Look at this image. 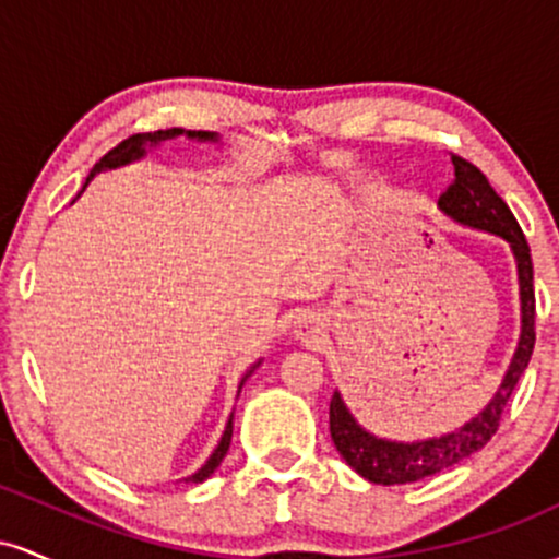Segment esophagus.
Masks as SVG:
<instances>
[{
  "label": "esophagus",
  "mask_w": 559,
  "mask_h": 559,
  "mask_svg": "<svg viewBox=\"0 0 559 559\" xmlns=\"http://www.w3.org/2000/svg\"><path fill=\"white\" fill-rule=\"evenodd\" d=\"M316 333H320V331H318V320L312 318V316H307V318L299 323L297 336H299V338H316Z\"/></svg>",
  "instance_id": "1"
}]
</instances>
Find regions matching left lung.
Returning a JSON list of instances; mask_svg holds the SVG:
<instances>
[{"label": "left lung", "instance_id": "8db88e82", "mask_svg": "<svg viewBox=\"0 0 559 559\" xmlns=\"http://www.w3.org/2000/svg\"><path fill=\"white\" fill-rule=\"evenodd\" d=\"M454 181L444 194L439 197L441 213L463 226L489 230L493 236H502L510 243L518 262V284H521V342L507 368L502 386L497 389L493 400L473 420H467L457 431L426 441H389L378 439L352 418L338 391H333L331 400V439L338 454L346 460L352 471L360 473L370 484H413L447 467L463 463L473 452L489 444L497 433L499 420L510 402L512 391L521 381L523 370L528 368L531 352L536 344V294H534V262H531V247L525 241L515 215L504 204V199L491 189L489 178L467 159L452 155Z\"/></svg>", "mask_w": 559, "mask_h": 559}]
</instances>
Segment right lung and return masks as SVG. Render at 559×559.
<instances>
[{
    "label": "right lung",
    "instance_id": "obj_1",
    "mask_svg": "<svg viewBox=\"0 0 559 559\" xmlns=\"http://www.w3.org/2000/svg\"><path fill=\"white\" fill-rule=\"evenodd\" d=\"M181 133H183V128H168V131H155V133H136V136H128L126 141H120V144L115 146V150L107 152V155L102 157L99 163L94 165L92 173H88L86 183L92 181V178H94L96 173H99V170L120 168V165H128V163H133V159L144 157V155H146V144H150V146H157L159 141L176 139V136H181ZM186 136H189V139H197V141H217L215 133H210V131H186ZM258 365H260V362H258ZM258 365H252V370L258 368ZM252 370H249V373L241 378V383H239V391H241V386H243V381H247V378L252 376ZM230 436H234V415H230V418H228V426H226V431H223L221 441H217L215 452L210 454V460H207V463H204L202 467H199V471L194 473V476H189V478H186V480H189V484H202L204 478H210V476H213V473L217 471V465H221V463H223V457H226V452H228V447H230Z\"/></svg>",
    "mask_w": 559,
    "mask_h": 559
}]
</instances>
